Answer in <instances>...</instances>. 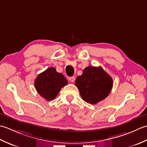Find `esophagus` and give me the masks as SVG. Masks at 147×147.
Wrapping results in <instances>:
<instances>
[{"label": "esophagus", "mask_w": 147, "mask_h": 147, "mask_svg": "<svg viewBox=\"0 0 147 147\" xmlns=\"http://www.w3.org/2000/svg\"><path fill=\"white\" fill-rule=\"evenodd\" d=\"M75 80H76V78L74 77V76L71 77V78H69V80L71 83L74 82V81H75Z\"/></svg>", "instance_id": "34e87169"}]
</instances>
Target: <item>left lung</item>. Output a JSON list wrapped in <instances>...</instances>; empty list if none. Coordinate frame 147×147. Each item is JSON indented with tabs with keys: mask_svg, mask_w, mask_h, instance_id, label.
<instances>
[{
	"mask_svg": "<svg viewBox=\"0 0 147 147\" xmlns=\"http://www.w3.org/2000/svg\"><path fill=\"white\" fill-rule=\"evenodd\" d=\"M80 95L84 101L96 104L109 95L113 86L111 76L102 67L88 66L75 81Z\"/></svg>",
	"mask_w": 147,
	"mask_h": 147,
	"instance_id": "8db88e82",
	"label": "left lung"
}]
</instances>
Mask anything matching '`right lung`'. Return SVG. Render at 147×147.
<instances>
[{"instance_id":"1","label":"right lung","mask_w":147,"mask_h":147,"mask_svg":"<svg viewBox=\"0 0 147 147\" xmlns=\"http://www.w3.org/2000/svg\"><path fill=\"white\" fill-rule=\"evenodd\" d=\"M67 84L63 74L57 73L54 67H49L38 74L35 81L37 92L47 100L56 97L62 87Z\"/></svg>"}]
</instances>
